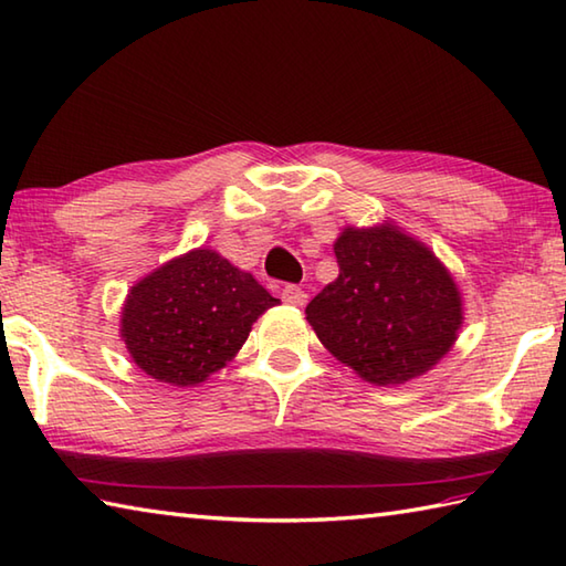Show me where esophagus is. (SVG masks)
<instances>
[{"mask_svg": "<svg viewBox=\"0 0 566 566\" xmlns=\"http://www.w3.org/2000/svg\"><path fill=\"white\" fill-rule=\"evenodd\" d=\"M282 300H284V304H290V306H304L306 304V292L300 290L296 284H286L282 290Z\"/></svg>", "mask_w": 566, "mask_h": 566, "instance_id": "34e87169", "label": "esophagus"}]
</instances>
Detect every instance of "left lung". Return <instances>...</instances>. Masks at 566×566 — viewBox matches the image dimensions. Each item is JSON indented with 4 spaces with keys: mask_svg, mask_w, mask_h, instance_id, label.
<instances>
[{
    "mask_svg": "<svg viewBox=\"0 0 566 566\" xmlns=\"http://www.w3.org/2000/svg\"><path fill=\"white\" fill-rule=\"evenodd\" d=\"M338 276L306 304V322L336 361L374 386L428 374L462 328V294L436 252L396 222L342 230Z\"/></svg>",
    "mask_w": 566,
    "mask_h": 566,
    "instance_id": "8db88e82",
    "label": "left lung"
}]
</instances>
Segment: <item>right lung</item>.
Returning a JSON list of instances; mask_svg holds the SVG:
<instances>
[{
	"mask_svg": "<svg viewBox=\"0 0 566 566\" xmlns=\"http://www.w3.org/2000/svg\"><path fill=\"white\" fill-rule=\"evenodd\" d=\"M276 304L250 272L198 248L130 286L120 310V338L143 374L190 388L228 366L252 324Z\"/></svg>",
	"mask_w": 566,
	"mask_h": 566,
	"instance_id": "obj_1",
	"label": "right lung"
}]
</instances>
